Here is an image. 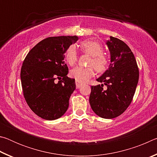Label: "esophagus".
Instances as JSON below:
<instances>
[{"instance_id":"1","label":"esophagus","mask_w":157,"mask_h":157,"mask_svg":"<svg viewBox=\"0 0 157 157\" xmlns=\"http://www.w3.org/2000/svg\"><path fill=\"white\" fill-rule=\"evenodd\" d=\"M75 84H76V88L77 89H79V87H80L82 86V83H80V82H78V81H75Z\"/></svg>"}]
</instances>
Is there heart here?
<instances>
[{
	"mask_svg": "<svg viewBox=\"0 0 157 157\" xmlns=\"http://www.w3.org/2000/svg\"><path fill=\"white\" fill-rule=\"evenodd\" d=\"M81 51L91 56L88 67L77 66L71 71V76L77 81L85 82L95 75V69L98 73L107 70L109 60L104 55V48L100 42L94 40H85L80 44ZM66 60L69 65L73 66L78 62V55L75 47L71 46L66 50Z\"/></svg>",
	"mask_w": 157,
	"mask_h": 157,
	"instance_id": "b5f03b06",
	"label": "heart"
}]
</instances>
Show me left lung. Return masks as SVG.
<instances>
[{
	"mask_svg": "<svg viewBox=\"0 0 157 157\" xmlns=\"http://www.w3.org/2000/svg\"><path fill=\"white\" fill-rule=\"evenodd\" d=\"M107 44L111 54L109 68L97 79L103 84L91 86L89 102L98 116L110 119L121 115L131 104L139 71L134 54L124 41L110 36Z\"/></svg>",
	"mask_w": 157,
	"mask_h": 157,
	"instance_id": "8db88e82",
	"label": "left lung"
}]
</instances>
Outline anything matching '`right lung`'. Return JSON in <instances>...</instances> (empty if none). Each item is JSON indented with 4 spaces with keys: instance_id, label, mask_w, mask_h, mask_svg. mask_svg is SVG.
Here are the masks:
<instances>
[{
    "instance_id": "1",
    "label": "right lung",
    "mask_w": 157,
    "mask_h": 157,
    "mask_svg": "<svg viewBox=\"0 0 157 157\" xmlns=\"http://www.w3.org/2000/svg\"><path fill=\"white\" fill-rule=\"evenodd\" d=\"M78 39L77 36L48 37L34 46L23 61V96L32 111L45 120H56L68 109L75 82L67 77L68 68L63 59L66 50Z\"/></svg>"
}]
</instances>
